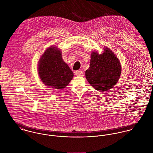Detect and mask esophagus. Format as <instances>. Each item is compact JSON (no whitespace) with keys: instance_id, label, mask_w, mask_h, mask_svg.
Returning a JSON list of instances; mask_svg holds the SVG:
<instances>
[{"instance_id":"34e87169","label":"esophagus","mask_w":153,"mask_h":153,"mask_svg":"<svg viewBox=\"0 0 153 153\" xmlns=\"http://www.w3.org/2000/svg\"><path fill=\"white\" fill-rule=\"evenodd\" d=\"M75 75L76 76H83V72L81 71H76L75 72Z\"/></svg>"}]
</instances>
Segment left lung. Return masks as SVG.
Listing matches in <instances>:
<instances>
[{
	"instance_id": "8db88e82",
	"label": "left lung",
	"mask_w": 153,
	"mask_h": 153,
	"mask_svg": "<svg viewBox=\"0 0 153 153\" xmlns=\"http://www.w3.org/2000/svg\"><path fill=\"white\" fill-rule=\"evenodd\" d=\"M121 72L119 59L106 47L101 54H98L97 51L92 52L90 66L85 71V76L92 87L104 92L115 85Z\"/></svg>"
}]
</instances>
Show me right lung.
I'll return each mask as SVG.
<instances>
[{
	"label": "right lung",
	"mask_w": 153,
	"mask_h": 153,
	"mask_svg": "<svg viewBox=\"0 0 153 153\" xmlns=\"http://www.w3.org/2000/svg\"><path fill=\"white\" fill-rule=\"evenodd\" d=\"M38 74L45 85L58 89L65 88L74 76L72 71L62 59L61 51L52 46L41 56Z\"/></svg>",
	"instance_id": "obj_1"
}]
</instances>
